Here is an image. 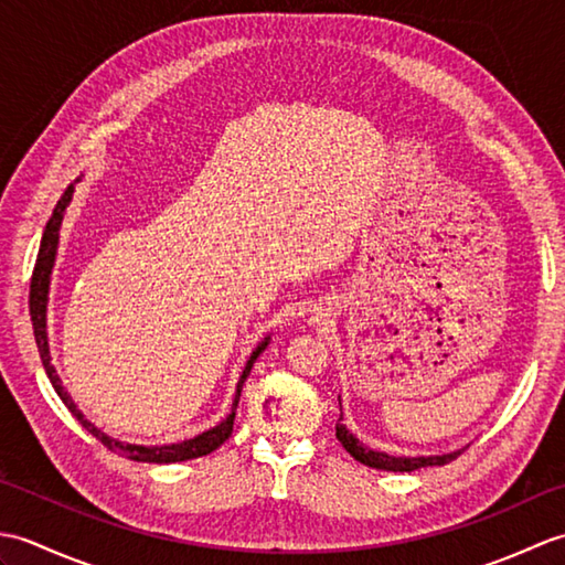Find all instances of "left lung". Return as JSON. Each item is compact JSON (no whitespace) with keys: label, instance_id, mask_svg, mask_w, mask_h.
<instances>
[{"label":"left lung","instance_id":"left-lung-1","mask_svg":"<svg viewBox=\"0 0 565 565\" xmlns=\"http://www.w3.org/2000/svg\"><path fill=\"white\" fill-rule=\"evenodd\" d=\"M334 435H338L342 447L350 451L359 463L371 466V468H379V471H417V468H427V466H444L454 461L456 456H459L463 449H456L449 454H439V456H391L386 451H374L369 449L366 444L359 441L347 425H342V415L338 419V425H334Z\"/></svg>","mask_w":565,"mask_h":565}]
</instances>
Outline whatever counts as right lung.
<instances>
[{
    "label": "right lung",
    "mask_w": 565,
    "mask_h": 565,
    "mask_svg": "<svg viewBox=\"0 0 565 565\" xmlns=\"http://www.w3.org/2000/svg\"><path fill=\"white\" fill-rule=\"evenodd\" d=\"M79 182V179H77ZM72 191H75V184H70L65 189V194L60 196L57 206L47 221L45 231H43V239H41V249H39V259H35L33 267V276H31V294H29V310H31V322H33V334H35V344H39L41 352V362L47 379H51L55 393L60 395V401L65 403L67 411L79 419V425L89 431V435L97 437L104 447H109L111 451H116L118 456H126L130 461H146V463H177V461H189V459H199V456H206L211 451H215L221 444L233 435V419H235V411H237V401L239 393H243L245 381L249 376L252 366H255L257 356L264 352V347L269 344V338H264V342L257 347L252 356L247 359V364L239 374L237 388H235V401H233V411L227 415L221 425H215L206 431H201L194 439H184L177 444H164V447H142V444H126L111 439L109 435H104L99 427H94L87 417L82 415V411H77L75 401L70 398V393L65 391L63 381L55 374V366L51 364V344H47V291H51V274H53V264H55V255H57V243H60V225H63L65 218V209L67 203L72 201Z\"/></svg>",
    "instance_id": "1"
}]
</instances>
